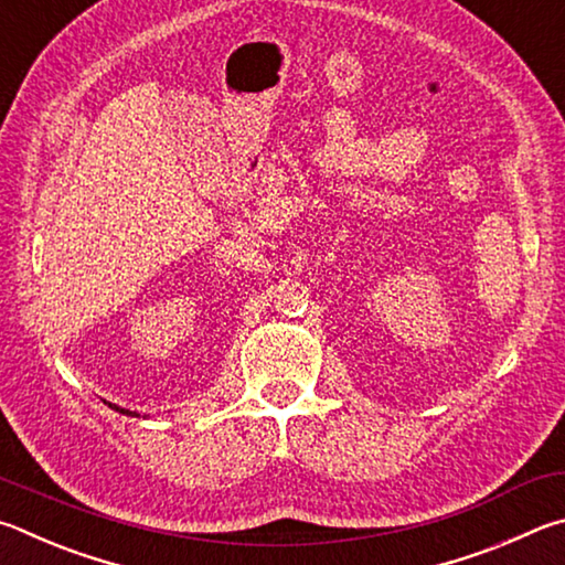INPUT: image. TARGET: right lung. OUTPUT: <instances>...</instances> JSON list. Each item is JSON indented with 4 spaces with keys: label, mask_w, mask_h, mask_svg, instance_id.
<instances>
[{
    "label": "right lung",
    "mask_w": 565,
    "mask_h": 565,
    "mask_svg": "<svg viewBox=\"0 0 565 565\" xmlns=\"http://www.w3.org/2000/svg\"><path fill=\"white\" fill-rule=\"evenodd\" d=\"M104 404H108V407H111L114 412H118V414H126V417H141V414L138 412H131V409H124V407H118V404H111V402H104ZM146 417V414H143Z\"/></svg>",
    "instance_id": "obj_1"
}]
</instances>
